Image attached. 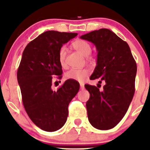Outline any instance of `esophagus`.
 <instances>
[{
    "label": "esophagus",
    "mask_w": 150,
    "mask_h": 150,
    "mask_svg": "<svg viewBox=\"0 0 150 150\" xmlns=\"http://www.w3.org/2000/svg\"><path fill=\"white\" fill-rule=\"evenodd\" d=\"M80 89H85V85H84L83 83H80Z\"/></svg>",
    "instance_id": "1"
}]
</instances>
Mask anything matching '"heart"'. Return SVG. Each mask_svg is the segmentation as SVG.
I'll list each match as a JSON object with an SVG mask.
<instances>
[{
  "mask_svg": "<svg viewBox=\"0 0 150 150\" xmlns=\"http://www.w3.org/2000/svg\"><path fill=\"white\" fill-rule=\"evenodd\" d=\"M73 48L77 50L80 54L84 56H87L92 52V47L87 41L83 39H77L72 44ZM67 48L63 46L60 49L58 52V60L60 64L63 67L65 66L66 60ZM90 73V70L88 68H71L65 74V77L67 80H72L77 82H83L84 80Z\"/></svg>",
  "mask_w": 150,
  "mask_h": 150,
  "instance_id": "heart-1",
  "label": "heart"
}]
</instances>
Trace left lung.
<instances>
[{
    "instance_id": "obj_1",
    "label": "left lung",
    "mask_w": 150,
    "mask_h": 150,
    "mask_svg": "<svg viewBox=\"0 0 150 150\" xmlns=\"http://www.w3.org/2000/svg\"><path fill=\"white\" fill-rule=\"evenodd\" d=\"M80 38L93 43L98 51L97 66L90 79L105 82L102 91L85 85L89 92L86 103L89 121L99 130H109L122 120L133 98L137 64L126 42L108 29Z\"/></svg>"
}]
</instances>
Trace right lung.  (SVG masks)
Masks as SVG:
<instances>
[{
	"label": "right lung",
	"instance_id": "add662e5",
	"mask_svg": "<svg viewBox=\"0 0 150 150\" xmlns=\"http://www.w3.org/2000/svg\"><path fill=\"white\" fill-rule=\"evenodd\" d=\"M77 33L47 31L27 44L18 69V84L24 107L32 121L43 130L53 132L64 125L68 105L80 89L77 81L67 80L52 89V76L61 78L58 52Z\"/></svg>",
	"mask_w": 150,
	"mask_h": 150
}]
</instances>
